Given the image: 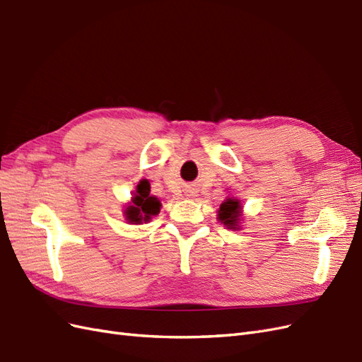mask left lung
Instances as JSON below:
<instances>
[{"instance_id":"8db88e82","label":"left lung","mask_w":362,"mask_h":362,"mask_svg":"<svg viewBox=\"0 0 362 362\" xmlns=\"http://www.w3.org/2000/svg\"><path fill=\"white\" fill-rule=\"evenodd\" d=\"M240 217H242V204L238 199L228 198L222 202L221 208L217 213V221H221L228 229H237L240 223Z\"/></svg>"}]
</instances>
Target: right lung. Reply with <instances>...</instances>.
Returning <instances> with one entry per match:
<instances>
[{
  "mask_svg": "<svg viewBox=\"0 0 362 362\" xmlns=\"http://www.w3.org/2000/svg\"><path fill=\"white\" fill-rule=\"evenodd\" d=\"M149 192L151 190L148 182L141 180L137 184L136 193L133 196V199H131V204H128L125 210V218L128 223H146L151 221L152 216H157L160 213L161 202L156 196L149 194Z\"/></svg>",
  "mask_w": 362,
  "mask_h": 362,
  "instance_id": "right-lung-1",
  "label": "right lung"
}]
</instances>
